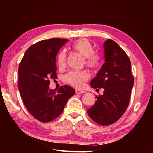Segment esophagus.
I'll list each match as a JSON object with an SVG mask.
<instances>
[{
    "label": "esophagus",
    "mask_w": 153,
    "mask_h": 153,
    "mask_svg": "<svg viewBox=\"0 0 153 153\" xmlns=\"http://www.w3.org/2000/svg\"><path fill=\"white\" fill-rule=\"evenodd\" d=\"M82 93H85V91L84 90H76V94H82Z\"/></svg>",
    "instance_id": "obj_1"
}]
</instances>
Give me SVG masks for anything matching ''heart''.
<instances>
[{
    "mask_svg": "<svg viewBox=\"0 0 153 153\" xmlns=\"http://www.w3.org/2000/svg\"><path fill=\"white\" fill-rule=\"evenodd\" d=\"M73 48L75 51L85 57V63L92 69H96L101 63V55L94 51L92 44L86 38H80L74 43ZM67 53L65 50L61 51L57 56V64L60 68L65 67L67 63ZM89 74L86 71H71L63 77L64 82L67 84L76 88H82L89 79Z\"/></svg>",
    "mask_w": 153,
    "mask_h": 153,
    "instance_id": "b5f03b06",
    "label": "heart"
}]
</instances>
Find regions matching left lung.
<instances>
[{"mask_svg": "<svg viewBox=\"0 0 153 153\" xmlns=\"http://www.w3.org/2000/svg\"><path fill=\"white\" fill-rule=\"evenodd\" d=\"M105 63L90 82L92 88H104L94 105L87 110L89 117L99 125L109 126L120 120L128 107L134 76L131 62L117 43L108 39L104 43Z\"/></svg>", "mask_w": 153, "mask_h": 153, "instance_id": "left-lung-1", "label": "left lung"}]
</instances>
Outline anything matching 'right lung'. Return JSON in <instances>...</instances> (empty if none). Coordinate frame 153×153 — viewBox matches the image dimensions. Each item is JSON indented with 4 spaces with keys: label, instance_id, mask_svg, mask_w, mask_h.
<instances>
[{
    "label": "right lung",
    "instance_id": "obj_1",
    "mask_svg": "<svg viewBox=\"0 0 153 153\" xmlns=\"http://www.w3.org/2000/svg\"><path fill=\"white\" fill-rule=\"evenodd\" d=\"M67 41L61 38L39 41L30 46L20 62V95L27 111L41 122H49L59 117L75 94L73 88L66 85L56 92L49 89V79L56 78V55Z\"/></svg>",
    "mask_w": 153,
    "mask_h": 153
}]
</instances>
